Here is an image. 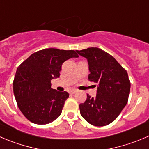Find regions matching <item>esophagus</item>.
Returning a JSON list of instances; mask_svg holds the SVG:
<instances>
[{
  "mask_svg": "<svg viewBox=\"0 0 149 149\" xmlns=\"http://www.w3.org/2000/svg\"><path fill=\"white\" fill-rule=\"evenodd\" d=\"M76 92H77V91H76V90H71V91H69V93H70V94H74V93H75Z\"/></svg>",
  "mask_w": 149,
  "mask_h": 149,
  "instance_id": "1",
  "label": "esophagus"
}]
</instances>
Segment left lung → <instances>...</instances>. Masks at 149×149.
Here are the masks:
<instances>
[{"instance_id": "obj_1", "label": "left lung", "mask_w": 149, "mask_h": 149, "mask_svg": "<svg viewBox=\"0 0 149 149\" xmlns=\"http://www.w3.org/2000/svg\"><path fill=\"white\" fill-rule=\"evenodd\" d=\"M76 51L87 59L88 80L97 84L96 97L87 94L86 102L79 105L80 115L93 126L107 125L118 117L128 101V74L113 56L100 48Z\"/></svg>"}]
</instances>
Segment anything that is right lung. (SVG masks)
<instances>
[{
    "mask_svg": "<svg viewBox=\"0 0 149 149\" xmlns=\"http://www.w3.org/2000/svg\"><path fill=\"white\" fill-rule=\"evenodd\" d=\"M78 57L74 50L47 48L33 53L18 66L14 94L27 119L47 124L60 116L69 93L51 88V80L59 77L65 61Z\"/></svg>",
    "mask_w": 149,
    "mask_h": 149,
    "instance_id": "add662e5",
    "label": "right lung"
}]
</instances>
